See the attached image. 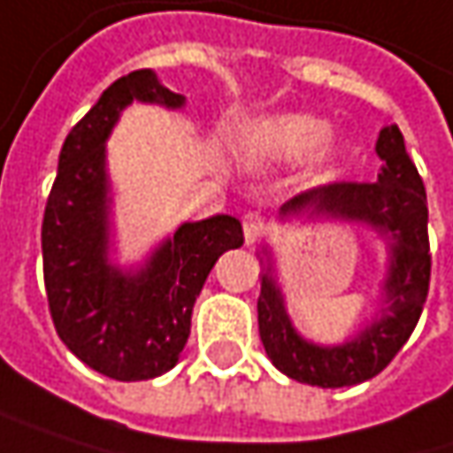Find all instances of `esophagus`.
Returning <instances> with one entry per match:
<instances>
[{"label": "esophagus", "mask_w": 453, "mask_h": 453, "mask_svg": "<svg viewBox=\"0 0 453 453\" xmlns=\"http://www.w3.org/2000/svg\"><path fill=\"white\" fill-rule=\"evenodd\" d=\"M242 229H244V242L252 244L257 242L265 234V219L257 211H247L242 216Z\"/></svg>", "instance_id": "esophagus-1"}]
</instances>
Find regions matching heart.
<instances>
[{
    "label": "heart",
    "instance_id": "1",
    "mask_svg": "<svg viewBox=\"0 0 453 453\" xmlns=\"http://www.w3.org/2000/svg\"><path fill=\"white\" fill-rule=\"evenodd\" d=\"M330 136V126L314 115H280L263 123L255 131V142L263 154L273 159H299L307 157Z\"/></svg>",
    "mask_w": 453,
    "mask_h": 453
}]
</instances>
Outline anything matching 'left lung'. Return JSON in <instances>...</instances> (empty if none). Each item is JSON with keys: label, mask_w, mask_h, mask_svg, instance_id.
<instances>
[{"label": "left lung", "mask_w": 453, "mask_h": 453, "mask_svg": "<svg viewBox=\"0 0 453 453\" xmlns=\"http://www.w3.org/2000/svg\"><path fill=\"white\" fill-rule=\"evenodd\" d=\"M376 154L384 159L373 182H327L299 193L283 211L314 206L330 216L358 219L392 237V265L387 278L389 311L369 330L338 348H319L291 327L273 278L263 275L257 296V325L268 358L278 372L322 389L353 387L384 372L412 335L431 286L428 198L426 185L404 149L403 131L387 126L379 134Z\"/></svg>", "instance_id": "1"}]
</instances>
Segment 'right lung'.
I'll use <instances>...</instances> for the list:
<instances>
[{
	"label": "right lung",
	"instance_id": "right-lung-1",
	"mask_svg": "<svg viewBox=\"0 0 453 453\" xmlns=\"http://www.w3.org/2000/svg\"><path fill=\"white\" fill-rule=\"evenodd\" d=\"M131 100L182 105L149 69L115 80L69 131L43 213V280L53 327L97 373L142 381L170 372L190 335V314L221 252L244 242L234 216L182 224L146 271L123 275L105 263V139Z\"/></svg>",
	"mask_w": 453,
	"mask_h": 453
}]
</instances>
